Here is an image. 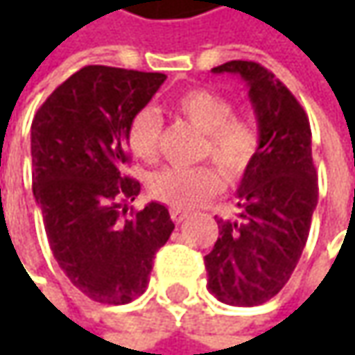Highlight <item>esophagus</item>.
Returning <instances> with one entry per match:
<instances>
[{
    "label": "esophagus",
    "mask_w": 355,
    "mask_h": 355,
    "mask_svg": "<svg viewBox=\"0 0 355 355\" xmlns=\"http://www.w3.org/2000/svg\"><path fill=\"white\" fill-rule=\"evenodd\" d=\"M170 215L175 223H182V221H185V219H187V215H189V213L184 211V209H175V207H173V209L170 211Z\"/></svg>",
    "instance_id": "esophagus-1"
}]
</instances>
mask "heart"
<instances>
[{
    "instance_id": "b5f03b06",
    "label": "heart",
    "mask_w": 355,
    "mask_h": 355,
    "mask_svg": "<svg viewBox=\"0 0 355 355\" xmlns=\"http://www.w3.org/2000/svg\"><path fill=\"white\" fill-rule=\"evenodd\" d=\"M171 108L203 132L199 156L211 157L227 180H237L259 150V130L249 118L233 116V103L209 89H189L171 101ZM162 116L154 108H140L130 118L126 140L144 162L157 157ZM219 173L211 166L164 168L150 182V193L175 209H189L219 191Z\"/></svg>"
}]
</instances>
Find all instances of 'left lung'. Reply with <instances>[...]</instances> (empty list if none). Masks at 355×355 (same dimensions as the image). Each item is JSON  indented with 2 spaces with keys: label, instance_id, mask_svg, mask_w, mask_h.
Returning <instances> with one entry per match:
<instances>
[{
  "label": "left lung",
  "instance_id": "1",
  "mask_svg": "<svg viewBox=\"0 0 355 355\" xmlns=\"http://www.w3.org/2000/svg\"><path fill=\"white\" fill-rule=\"evenodd\" d=\"M213 73L247 83L259 150L239 184L237 219H217L207 288L231 306H257L280 293L306 245L318 203L312 132L293 92L259 62L229 61Z\"/></svg>",
  "mask_w": 355,
  "mask_h": 355
}]
</instances>
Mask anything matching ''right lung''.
<instances>
[{
  "mask_svg": "<svg viewBox=\"0 0 355 355\" xmlns=\"http://www.w3.org/2000/svg\"><path fill=\"white\" fill-rule=\"evenodd\" d=\"M164 80L162 73L89 64L51 92L31 124L33 196L53 257L101 304L144 294L154 254L175 227L157 201L128 209L140 182L124 175L130 118Z\"/></svg>",
  "mask_w": 355,
  "mask_h": 355,
  "instance_id": "1",
  "label": "right lung"
}]
</instances>
